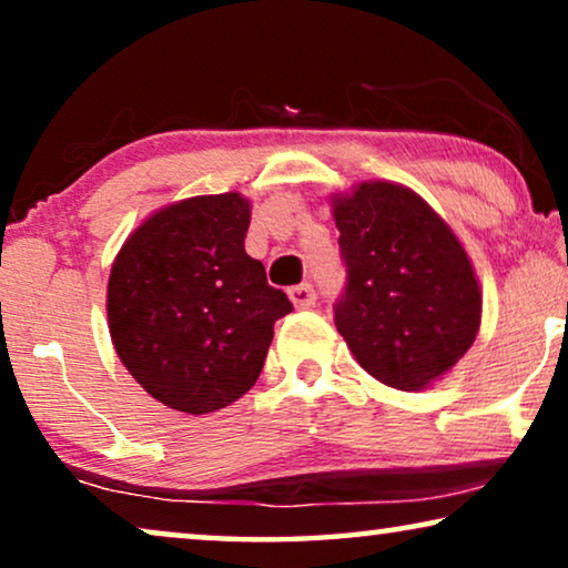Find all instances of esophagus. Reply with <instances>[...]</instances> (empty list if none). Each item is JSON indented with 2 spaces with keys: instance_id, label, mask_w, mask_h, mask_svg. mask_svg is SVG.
Wrapping results in <instances>:
<instances>
[{
  "instance_id": "34e87169",
  "label": "esophagus",
  "mask_w": 568,
  "mask_h": 568,
  "mask_svg": "<svg viewBox=\"0 0 568 568\" xmlns=\"http://www.w3.org/2000/svg\"><path fill=\"white\" fill-rule=\"evenodd\" d=\"M290 300H292V305L297 307V310L313 307L315 300H317L313 284H297V286H292V290H290Z\"/></svg>"
}]
</instances>
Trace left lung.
<instances>
[{"instance_id":"1","label":"left lung","mask_w":568,"mask_h":568,"mask_svg":"<svg viewBox=\"0 0 568 568\" xmlns=\"http://www.w3.org/2000/svg\"><path fill=\"white\" fill-rule=\"evenodd\" d=\"M346 286L333 321L379 383L422 390L463 359L480 290L455 232L403 185L362 183L333 201Z\"/></svg>"}]
</instances>
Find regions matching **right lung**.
Listing matches in <instances>:
<instances>
[{"mask_svg":"<svg viewBox=\"0 0 568 568\" xmlns=\"http://www.w3.org/2000/svg\"><path fill=\"white\" fill-rule=\"evenodd\" d=\"M251 204L240 193L160 209L115 255L108 328L115 354L152 398L212 414L258 379L274 323L292 313L245 253Z\"/></svg>","mask_w":568,"mask_h":568,"instance_id":"right-lung-1","label":"right lung"}]
</instances>
